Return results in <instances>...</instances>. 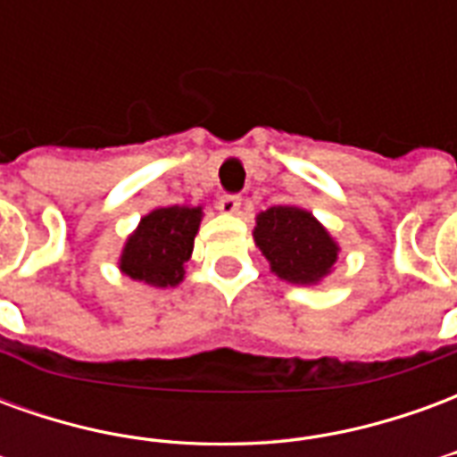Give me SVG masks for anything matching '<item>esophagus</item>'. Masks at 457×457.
Listing matches in <instances>:
<instances>
[{"mask_svg":"<svg viewBox=\"0 0 457 457\" xmlns=\"http://www.w3.org/2000/svg\"><path fill=\"white\" fill-rule=\"evenodd\" d=\"M239 205H242V198H239V195H229V193L218 200L220 212H225V215H235V212H239Z\"/></svg>","mask_w":457,"mask_h":457,"instance_id":"esophagus-1","label":"esophagus"}]
</instances>
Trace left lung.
Returning a JSON list of instances; mask_svg holds the SVG:
<instances>
[{
  "mask_svg": "<svg viewBox=\"0 0 457 457\" xmlns=\"http://www.w3.org/2000/svg\"><path fill=\"white\" fill-rule=\"evenodd\" d=\"M254 242L278 278L303 287L326 278L340 252L328 229L296 205H274L259 212Z\"/></svg>",
  "mask_w": 457,
  "mask_h": 457,
  "instance_id": "1",
  "label": "left lung"
}]
</instances>
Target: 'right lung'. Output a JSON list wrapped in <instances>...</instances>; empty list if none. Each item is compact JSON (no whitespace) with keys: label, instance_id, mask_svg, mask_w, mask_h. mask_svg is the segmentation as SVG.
<instances>
[{"label":"right lung","instance_id":"add662e5","mask_svg":"<svg viewBox=\"0 0 457 457\" xmlns=\"http://www.w3.org/2000/svg\"><path fill=\"white\" fill-rule=\"evenodd\" d=\"M200 218L203 208L170 205L151 210L121 249V274L156 288L179 287L186 274L183 264L190 259L193 239L198 235Z\"/></svg>","mask_w":457,"mask_h":457}]
</instances>
